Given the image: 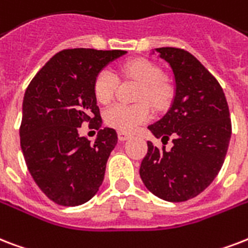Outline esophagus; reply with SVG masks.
Listing matches in <instances>:
<instances>
[{
    "mask_svg": "<svg viewBox=\"0 0 248 248\" xmlns=\"http://www.w3.org/2000/svg\"><path fill=\"white\" fill-rule=\"evenodd\" d=\"M130 138H131V135H130V134H126V132H122V131L118 132V139H120L121 141L127 140V139H130Z\"/></svg>",
    "mask_w": 248,
    "mask_h": 248,
    "instance_id": "1",
    "label": "esophagus"
}]
</instances>
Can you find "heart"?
<instances>
[{
	"label": "heart",
	"instance_id": "b5f03b06",
	"mask_svg": "<svg viewBox=\"0 0 248 248\" xmlns=\"http://www.w3.org/2000/svg\"><path fill=\"white\" fill-rule=\"evenodd\" d=\"M124 74L127 78L135 79L141 84L138 94L137 104L116 103L104 113V120L110 127L122 132L135 131L140 124L152 118L150 104L160 108L168 101L169 88L162 82V71L160 67L148 60H132L124 66ZM120 79L109 67H104L97 73L93 80V94L101 104L110 103L116 96ZM148 101V103L146 101Z\"/></svg>",
	"mask_w": 248,
	"mask_h": 248
}]
</instances>
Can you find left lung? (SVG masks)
I'll use <instances>...</instances> for the list:
<instances>
[{"label": "left lung", "instance_id": "obj_1", "mask_svg": "<svg viewBox=\"0 0 248 248\" xmlns=\"http://www.w3.org/2000/svg\"><path fill=\"white\" fill-rule=\"evenodd\" d=\"M175 78L171 107L148 126L166 151L147 141L140 165L141 181L149 191L168 202H186L204 191L218 174L232 137L229 107L217 79L191 53L179 48H158Z\"/></svg>", "mask_w": 248, "mask_h": 248}]
</instances>
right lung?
I'll return each instance as SVG.
<instances>
[{
	"label": "right lung",
	"mask_w": 248,
	"mask_h": 248,
	"mask_svg": "<svg viewBox=\"0 0 248 248\" xmlns=\"http://www.w3.org/2000/svg\"><path fill=\"white\" fill-rule=\"evenodd\" d=\"M124 53L63 49L37 71L26 90L19 128L22 152L36 185L60 205L86 203L103 183L118 137L114 128L100 130L93 80L104 66ZM86 122L99 130L93 143L78 135Z\"/></svg>",
	"instance_id": "add662e5"
}]
</instances>
